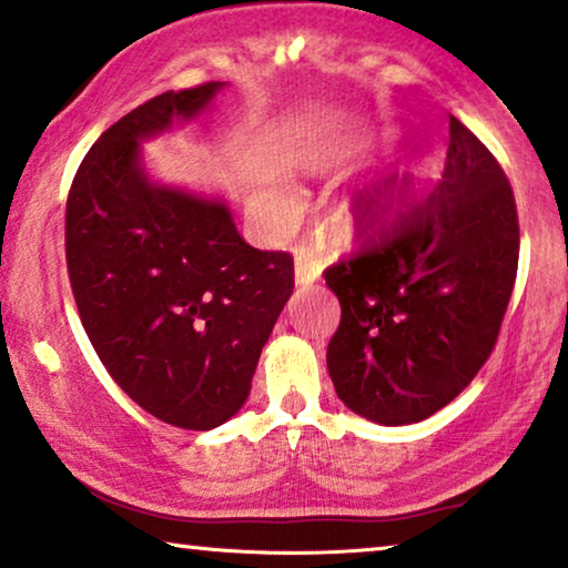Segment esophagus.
<instances>
[{"instance_id":"obj_1","label":"esophagus","mask_w":568,"mask_h":568,"mask_svg":"<svg viewBox=\"0 0 568 568\" xmlns=\"http://www.w3.org/2000/svg\"><path fill=\"white\" fill-rule=\"evenodd\" d=\"M322 277V262L308 246H295V283L311 285Z\"/></svg>"}]
</instances>
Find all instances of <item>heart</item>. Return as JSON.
<instances>
[{
  "label": "heart",
  "mask_w": 568,
  "mask_h": 568,
  "mask_svg": "<svg viewBox=\"0 0 568 568\" xmlns=\"http://www.w3.org/2000/svg\"><path fill=\"white\" fill-rule=\"evenodd\" d=\"M422 178H425V172H412V178H409V182H419ZM267 207L273 213H277V215H283V213H287V201L283 195H267ZM383 211H390V205H383ZM345 219L349 221V223H355L357 221V213L355 211H347L345 213Z\"/></svg>",
  "instance_id": "obj_1"
}]
</instances>
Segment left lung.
Returning a JSON list of instances; mask_svg holds the SVG:
<instances>
[{"mask_svg":"<svg viewBox=\"0 0 568 568\" xmlns=\"http://www.w3.org/2000/svg\"><path fill=\"white\" fill-rule=\"evenodd\" d=\"M353 211L361 250L324 273L342 306L326 367L355 414L412 425L450 404L497 345L520 257L515 195L491 151L450 115L445 172L427 197L394 174Z\"/></svg>","mask_w":568,"mask_h":568,"instance_id":"1","label":"left lung"}]
</instances>
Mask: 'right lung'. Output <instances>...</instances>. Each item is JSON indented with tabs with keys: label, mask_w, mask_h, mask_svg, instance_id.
I'll return each mask as SVG.
<instances>
[{
	"label": "right lung",
	"mask_w": 568,
	"mask_h": 568,
	"mask_svg": "<svg viewBox=\"0 0 568 568\" xmlns=\"http://www.w3.org/2000/svg\"><path fill=\"white\" fill-rule=\"evenodd\" d=\"M223 82L164 92L87 151L67 201V267L94 353L141 409L213 429L242 409L293 293V257L254 250L229 205L159 185L141 141L193 121Z\"/></svg>",
	"instance_id": "right-lung-1"
}]
</instances>
